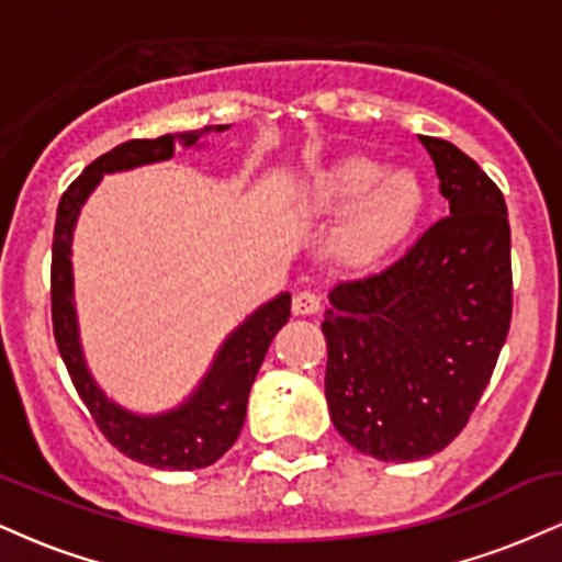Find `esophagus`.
<instances>
[{
    "label": "esophagus",
    "instance_id": "34e87169",
    "mask_svg": "<svg viewBox=\"0 0 562 562\" xmlns=\"http://www.w3.org/2000/svg\"><path fill=\"white\" fill-rule=\"evenodd\" d=\"M322 308V301L317 293H312V290H301V293L293 295V314H299V317H308V314H317Z\"/></svg>",
    "mask_w": 562,
    "mask_h": 562
}]
</instances>
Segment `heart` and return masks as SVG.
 <instances>
[{"mask_svg":"<svg viewBox=\"0 0 562 562\" xmlns=\"http://www.w3.org/2000/svg\"><path fill=\"white\" fill-rule=\"evenodd\" d=\"M299 198L308 214L345 211L333 224L325 248L346 269H370L396 256L415 235L428 203L415 171H385L380 160L367 156H346L306 171Z\"/></svg>","mask_w":562,"mask_h":562,"instance_id":"b5f03b06","label":"heart"}]
</instances>
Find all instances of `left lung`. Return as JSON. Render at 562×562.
Wrapping results in <instances>:
<instances>
[{"label":"left lung","instance_id":"8db88e82","mask_svg":"<svg viewBox=\"0 0 562 562\" xmlns=\"http://www.w3.org/2000/svg\"><path fill=\"white\" fill-rule=\"evenodd\" d=\"M449 200L398 261L330 293L325 396L362 454L412 462L465 428L513 317L507 205L473 158L420 137Z\"/></svg>","mask_w":562,"mask_h":562}]
</instances>
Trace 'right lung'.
I'll list each match as a JSON object with an SVG mask.
<instances>
[{
  "label": "right lung",
  "instance_id": "obj_1",
  "mask_svg": "<svg viewBox=\"0 0 562 562\" xmlns=\"http://www.w3.org/2000/svg\"><path fill=\"white\" fill-rule=\"evenodd\" d=\"M229 126H203L195 132L164 134L158 139H128L113 147L83 169L63 192L57 205L55 237H53V330L68 375L94 417L97 428L128 460L160 470H198L214 465L240 436L248 409V393L256 372L267 357L269 344L290 317V293L256 308L248 319L229 333L214 364L190 393L184 404L173 406L160 415H134L105 396V391L94 383L92 372L83 362L79 319L74 306V263H70V245H74L76 218L81 205L100 184L102 173L128 171L137 166L169 160L179 147H198L200 139L211 132H224Z\"/></svg>",
  "mask_w": 562,
  "mask_h": 562
}]
</instances>
